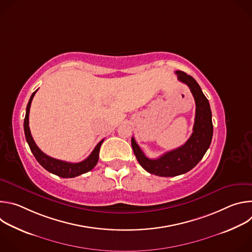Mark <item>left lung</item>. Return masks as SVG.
I'll list each match as a JSON object with an SVG mask.
<instances>
[{"label": "left lung", "mask_w": 252, "mask_h": 252, "mask_svg": "<svg viewBox=\"0 0 252 252\" xmlns=\"http://www.w3.org/2000/svg\"><path fill=\"white\" fill-rule=\"evenodd\" d=\"M175 74L178 81L188 85L195 100V118L190 137L184 146L165 153L157 159L146 157L134 137H131V147L138 163L148 172L158 176H175L192 169L208 150L213 133L209 102L199 85L182 70H176Z\"/></svg>", "instance_id": "1"}]
</instances>
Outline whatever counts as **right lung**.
Here are the masks:
<instances>
[{"label":"right lung","instance_id":"obj_1","mask_svg":"<svg viewBox=\"0 0 252 252\" xmlns=\"http://www.w3.org/2000/svg\"><path fill=\"white\" fill-rule=\"evenodd\" d=\"M37 91L33 92L31 95V97H30V100H29L28 105H27V110H26L25 121H24L25 136H26L28 145L31 149V152L32 153L35 159L38 160V162L45 169H47L48 171H50V172H52V173H54V174H56L60 177H63V178L76 177L78 175H81L83 173H86V172L92 170L95 166V164L97 163L99 149H100V146H101L103 139H101L97 143L96 147L94 148V150L92 152V154L85 160H83L81 162H77V163H71V162H67V161H63V160H60V159H56L54 158H51V157L47 156L46 154H44L38 148V146L35 145V142H34L32 134H31V130H30V126H29V114H30V107H31L32 97H33L34 94L37 93Z\"/></svg>","mask_w":252,"mask_h":252}]
</instances>
